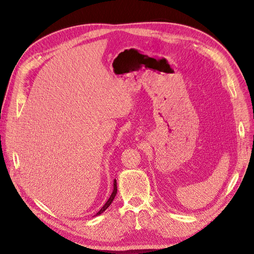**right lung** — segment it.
Instances as JSON below:
<instances>
[{
  "label": "right lung",
  "instance_id": "right-lung-1",
  "mask_svg": "<svg viewBox=\"0 0 254 254\" xmlns=\"http://www.w3.org/2000/svg\"><path fill=\"white\" fill-rule=\"evenodd\" d=\"M117 193H118V187H117V180L114 179V181H113V190H112V193H111V195H110V197H109V199L108 200H107V202L104 204V206L102 207L101 210H99L97 213H96V215H101L102 213H104L107 209H108L109 207V205L112 203V201H113V199H114V197H115V195H117ZM95 216V215H94Z\"/></svg>",
  "mask_w": 254,
  "mask_h": 254
}]
</instances>
